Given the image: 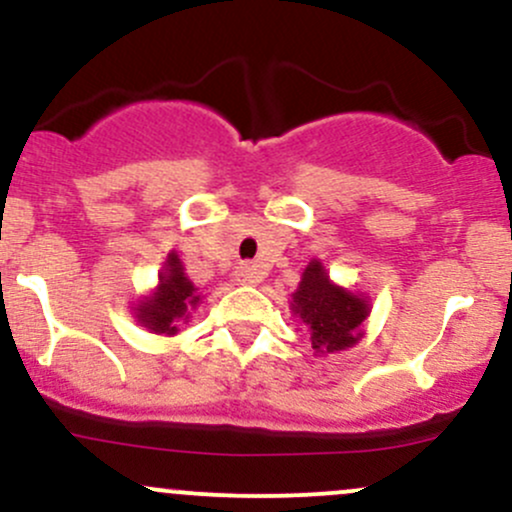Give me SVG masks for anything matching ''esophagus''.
<instances>
[{
  "instance_id": "34e87169",
  "label": "esophagus",
  "mask_w": 512,
  "mask_h": 512,
  "mask_svg": "<svg viewBox=\"0 0 512 512\" xmlns=\"http://www.w3.org/2000/svg\"><path fill=\"white\" fill-rule=\"evenodd\" d=\"M236 280L244 285H256L263 280V268L258 266V263H241L239 268H236Z\"/></svg>"
}]
</instances>
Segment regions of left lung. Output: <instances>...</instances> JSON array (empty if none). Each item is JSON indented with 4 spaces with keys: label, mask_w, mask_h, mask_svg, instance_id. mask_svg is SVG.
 Here are the masks:
<instances>
[{
    "label": "left lung",
    "mask_w": 512,
    "mask_h": 512,
    "mask_svg": "<svg viewBox=\"0 0 512 512\" xmlns=\"http://www.w3.org/2000/svg\"><path fill=\"white\" fill-rule=\"evenodd\" d=\"M293 302L295 312L310 327L315 351H339L356 344L361 322L368 317L366 300L329 283L320 261H312L305 268Z\"/></svg>",
    "instance_id": "obj_1"
}]
</instances>
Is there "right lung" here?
Here are the masks:
<instances>
[{
  "label": "right lung",
  "mask_w": 512,
  "mask_h": 512,
  "mask_svg": "<svg viewBox=\"0 0 512 512\" xmlns=\"http://www.w3.org/2000/svg\"><path fill=\"white\" fill-rule=\"evenodd\" d=\"M200 295L183 273L180 258L175 254L168 256L166 273L161 276V288L139 307V320L153 329L156 334H175L178 322L188 320V310L197 305Z\"/></svg>",
  "instance_id": "right-lung-1"
}]
</instances>
